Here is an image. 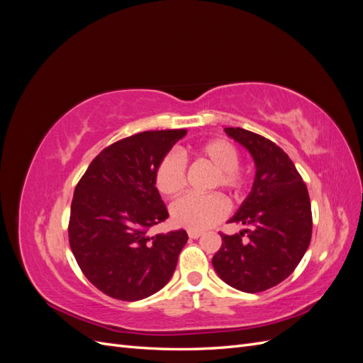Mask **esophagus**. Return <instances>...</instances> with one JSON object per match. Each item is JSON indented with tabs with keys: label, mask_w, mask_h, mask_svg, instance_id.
I'll list each match as a JSON object with an SVG mask.
<instances>
[{
	"label": "esophagus",
	"mask_w": 363,
	"mask_h": 363,
	"mask_svg": "<svg viewBox=\"0 0 363 363\" xmlns=\"http://www.w3.org/2000/svg\"><path fill=\"white\" fill-rule=\"evenodd\" d=\"M188 235H189L191 239H199L203 233H201V232H196V230H189Z\"/></svg>",
	"instance_id": "1"
}]
</instances>
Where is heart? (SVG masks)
Segmentation results:
<instances>
[{"mask_svg":"<svg viewBox=\"0 0 363 363\" xmlns=\"http://www.w3.org/2000/svg\"><path fill=\"white\" fill-rule=\"evenodd\" d=\"M196 157L207 162L216 171L212 186H221L238 194L244 186V175L238 168L239 151L225 139L208 140L196 148ZM155 184L164 196L179 195L186 184L184 167L180 159L167 156L156 168ZM228 212V203L223 195H186L171 207L174 223L189 230H207Z\"/></svg>","mask_w":363,"mask_h":363,"instance_id":"1","label":"heart"}]
</instances>
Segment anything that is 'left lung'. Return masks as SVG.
I'll return each instance as SVG.
<instances>
[{"label": "left lung", "instance_id": "1", "mask_svg": "<svg viewBox=\"0 0 363 363\" xmlns=\"http://www.w3.org/2000/svg\"><path fill=\"white\" fill-rule=\"evenodd\" d=\"M224 131L250 152L256 175L251 192L228 219L251 230L221 235L223 245L212 265L219 279L232 288L256 294L289 277L309 248L311 200L301 175L280 147L239 127Z\"/></svg>", "mask_w": 363, "mask_h": 363}]
</instances>
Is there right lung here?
<instances>
[{
    "label": "right lung",
    "instance_id": "obj_1",
    "mask_svg": "<svg viewBox=\"0 0 363 363\" xmlns=\"http://www.w3.org/2000/svg\"><path fill=\"white\" fill-rule=\"evenodd\" d=\"M186 130L144 131L104 148L75 186L69 245L95 288L138 301L167 284L188 233L183 228L148 236L169 216L155 184L157 164Z\"/></svg>",
    "mask_w": 363,
    "mask_h": 363
}]
</instances>
